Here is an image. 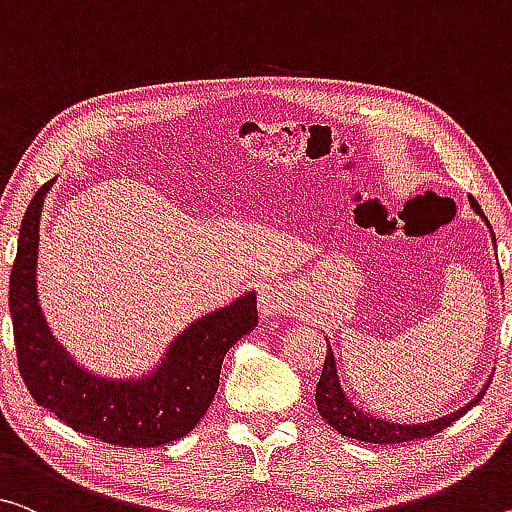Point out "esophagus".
I'll list each match as a JSON object with an SVG mask.
<instances>
[{
    "label": "esophagus",
    "instance_id": "esophagus-1",
    "mask_svg": "<svg viewBox=\"0 0 512 512\" xmlns=\"http://www.w3.org/2000/svg\"><path fill=\"white\" fill-rule=\"evenodd\" d=\"M258 309H261V316L265 318H274L279 313H288L290 311V297L286 295L279 283H265L258 290Z\"/></svg>",
    "mask_w": 512,
    "mask_h": 512
}]
</instances>
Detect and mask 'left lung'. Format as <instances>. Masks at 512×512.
<instances>
[{
    "instance_id": "left-lung-1",
    "label": "left lung",
    "mask_w": 512,
    "mask_h": 512,
    "mask_svg": "<svg viewBox=\"0 0 512 512\" xmlns=\"http://www.w3.org/2000/svg\"><path fill=\"white\" fill-rule=\"evenodd\" d=\"M471 208L478 217L487 224V229L492 233V242L497 247V240H494V231L490 222H487L485 212L478 206L474 196H469ZM490 380L485 382V387L481 393L467 403L460 410H455L446 416H439V419L432 421H423V423H393L387 419H377L373 414H366L361 407L355 403H350V398L345 396V391L341 389V382H338V373H336V359L334 352L329 348L327 341V357H325V366H322V375L320 382L316 384V405L322 419H325L329 426H332L336 432H341L345 437L359 439V442H371V444H400V442H412V439H423V437H432L437 435L439 430H444L446 426H451L453 421H458L462 414H465L469 407H474L478 400L485 396V389Z\"/></svg>"
}]
</instances>
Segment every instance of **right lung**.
<instances>
[{"label":"right lung","instance_id":"add662e5","mask_svg":"<svg viewBox=\"0 0 512 512\" xmlns=\"http://www.w3.org/2000/svg\"><path fill=\"white\" fill-rule=\"evenodd\" d=\"M52 183L54 178L36 192L22 217L9 283L22 382L38 405L82 435L128 448L174 442L206 414L231 345L258 325L256 293H245L224 309L190 322L151 373L109 380L86 371L52 336L36 293L38 226Z\"/></svg>","mask_w":512,"mask_h":512}]
</instances>
